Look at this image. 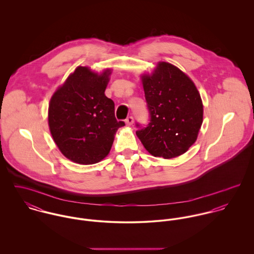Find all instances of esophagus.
I'll list each match as a JSON object with an SVG mask.
<instances>
[{
	"label": "esophagus",
	"instance_id": "obj_1",
	"mask_svg": "<svg viewBox=\"0 0 254 254\" xmlns=\"http://www.w3.org/2000/svg\"><path fill=\"white\" fill-rule=\"evenodd\" d=\"M125 123H126V125H127V126H131V125H133V123H134V118H133L132 116L127 117V119L125 120Z\"/></svg>",
	"mask_w": 254,
	"mask_h": 254
}]
</instances>
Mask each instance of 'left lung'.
Returning a JSON list of instances; mask_svg holds the SVG:
<instances>
[{"label":"left lung","instance_id":"obj_1","mask_svg":"<svg viewBox=\"0 0 254 254\" xmlns=\"http://www.w3.org/2000/svg\"><path fill=\"white\" fill-rule=\"evenodd\" d=\"M141 79L150 122L136 135L151 155L177 157L197 139L203 121L200 94L192 80L169 63L159 62Z\"/></svg>","mask_w":254,"mask_h":254}]
</instances>
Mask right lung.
I'll list each match as a JSON object with an SVG mask.
<instances>
[{
	"instance_id": "right-lung-1",
	"label": "right lung",
	"mask_w": 254,
	"mask_h": 254,
	"mask_svg": "<svg viewBox=\"0 0 254 254\" xmlns=\"http://www.w3.org/2000/svg\"><path fill=\"white\" fill-rule=\"evenodd\" d=\"M111 68L95 72L78 66L51 98L48 123L61 152L75 163L90 165L108 156L117 130L114 103L105 95Z\"/></svg>"
}]
</instances>
